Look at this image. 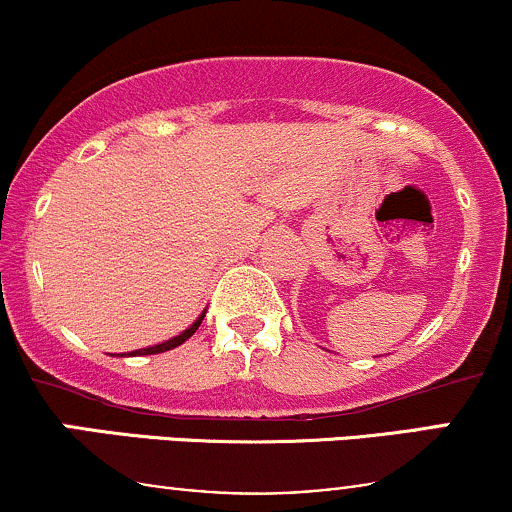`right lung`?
I'll return each mask as SVG.
<instances>
[{
	"mask_svg": "<svg viewBox=\"0 0 512 512\" xmlns=\"http://www.w3.org/2000/svg\"><path fill=\"white\" fill-rule=\"evenodd\" d=\"M202 320H204V315L199 317V320L195 322V325L192 327H187L185 332L182 334H178V337H173V339H168V342H163V344H156V346H149V349H139V351H134L132 356H149V354H163V351H168V349H175V346H180L182 342H185V339H190L192 334L197 332V327L202 325Z\"/></svg>",
	"mask_w": 512,
	"mask_h": 512,
	"instance_id": "right-lung-1",
	"label": "right lung"
}]
</instances>
